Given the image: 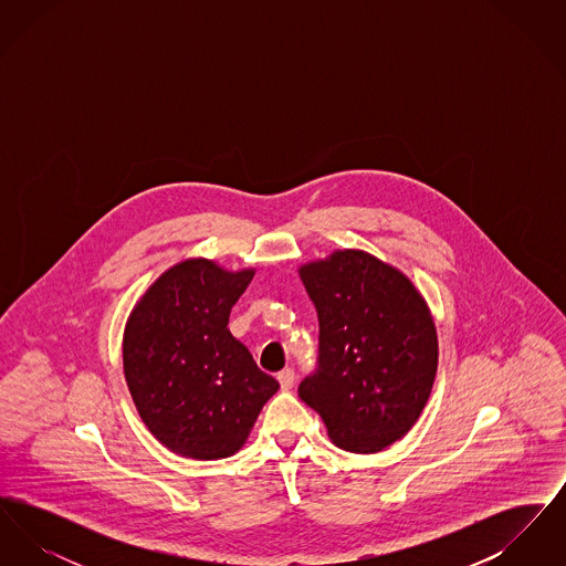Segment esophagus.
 <instances>
[{
  "mask_svg": "<svg viewBox=\"0 0 566 566\" xmlns=\"http://www.w3.org/2000/svg\"><path fill=\"white\" fill-rule=\"evenodd\" d=\"M277 381H280L282 390H291L295 386V371L293 369H282L277 374Z\"/></svg>",
  "mask_w": 566,
  "mask_h": 566,
  "instance_id": "esophagus-1",
  "label": "esophagus"
}]
</instances>
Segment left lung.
Listing matches in <instances>:
<instances>
[{
	"instance_id": "8db88e82",
	"label": "left lung",
	"mask_w": 566,
	"mask_h": 566,
	"mask_svg": "<svg viewBox=\"0 0 566 566\" xmlns=\"http://www.w3.org/2000/svg\"><path fill=\"white\" fill-rule=\"evenodd\" d=\"M318 312V365L298 384L342 450L374 454L420 418L437 374V331L403 273L363 250L298 270Z\"/></svg>"
}]
</instances>
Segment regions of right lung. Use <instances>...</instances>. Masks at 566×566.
Listing matches in <instances>:
<instances>
[{
	"mask_svg": "<svg viewBox=\"0 0 566 566\" xmlns=\"http://www.w3.org/2000/svg\"><path fill=\"white\" fill-rule=\"evenodd\" d=\"M254 270L189 259L137 301L125 326L123 367L148 431L176 454H235L280 384L227 328Z\"/></svg>",
	"mask_w": 566,
	"mask_h": 566,
	"instance_id": "right-lung-1",
	"label": "right lung"
}]
</instances>
